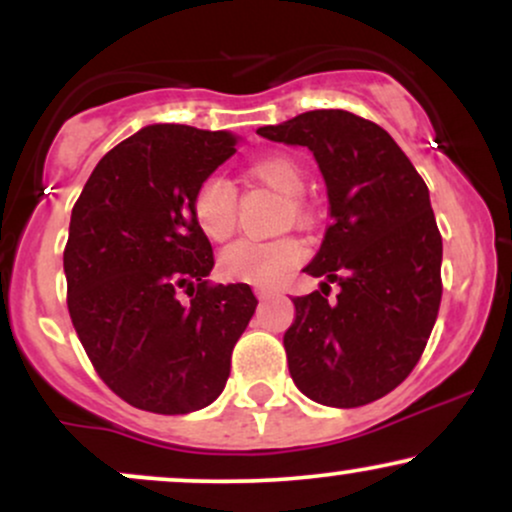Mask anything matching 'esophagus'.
Instances as JSON below:
<instances>
[{
  "instance_id": "1",
  "label": "esophagus",
  "mask_w": 512,
  "mask_h": 512,
  "mask_svg": "<svg viewBox=\"0 0 512 512\" xmlns=\"http://www.w3.org/2000/svg\"><path fill=\"white\" fill-rule=\"evenodd\" d=\"M255 296L260 298V301H264V298H272V296H276V291H274V289H267V286H257V289H255Z\"/></svg>"
}]
</instances>
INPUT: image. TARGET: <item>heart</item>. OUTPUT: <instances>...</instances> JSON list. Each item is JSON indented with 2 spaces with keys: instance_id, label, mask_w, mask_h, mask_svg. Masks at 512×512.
<instances>
[{
  "instance_id": "b5f03b06",
  "label": "heart",
  "mask_w": 512,
  "mask_h": 512,
  "mask_svg": "<svg viewBox=\"0 0 512 512\" xmlns=\"http://www.w3.org/2000/svg\"><path fill=\"white\" fill-rule=\"evenodd\" d=\"M245 175L262 182L269 190L286 197V216L303 221L308 216L301 195L305 192V173L291 156L269 154L245 163ZM192 219L209 240H226L238 221V195L228 178L211 173L192 192ZM305 248L298 240H250L240 238L223 248L219 269L226 279L240 284H274L303 262Z\"/></svg>"
}]
</instances>
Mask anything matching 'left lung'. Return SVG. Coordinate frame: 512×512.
Returning a JSON list of instances; mask_svg holds the SVG:
<instances>
[{"label": "left lung", "instance_id": "1", "mask_svg": "<svg viewBox=\"0 0 512 512\" xmlns=\"http://www.w3.org/2000/svg\"><path fill=\"white\" fill-rule=\"evenodd\" d=\"M257 134L308 146L330 197L332 223L305 267L327 281L293 298L284 334L293 383L327 407L375 402L419 363L443 296L426 182L383 127L346 110H310ZM330 283L340 286L334 304Z\"/></svg>", "mask_w": 512, "mask_h": 512}]
</instances>
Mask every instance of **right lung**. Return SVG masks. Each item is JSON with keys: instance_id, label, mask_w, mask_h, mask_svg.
<instances>
[{"instance_id": "add662e5", "label": "right lung", "mask_w": 512, "mask_h": 512, "mask_svg": "<svg viewBox=\"0 0 512 512\" xmlns=\"http://www.w3.org/2000/svg\"><path fill=\"white\" fill-rule=\"evenodd\" d=\"M236 144L226 129L144 127L98 161L72 209L69 317L103 383L137 409L187 414L214 402L255 315L248 284L207 279L214 250L190 209Z\"/></svg>"}]
</instances>
